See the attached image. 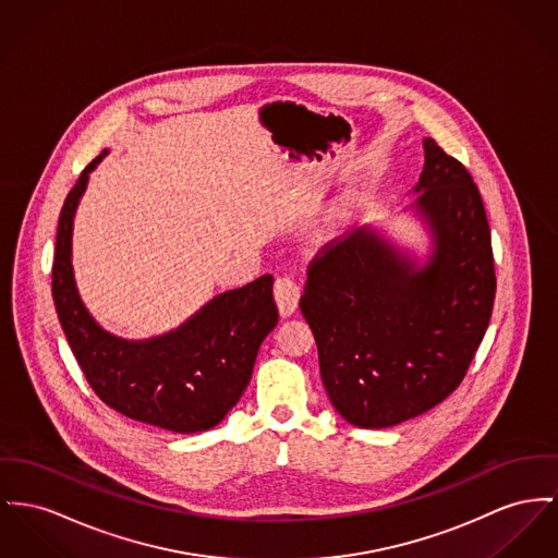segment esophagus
I'll return each instance as SVG.
<instances>
[{
    "instance_id": "34e87169",
    "label": "esophagus",
    "mask_w": 558,
    "mask_h": 558,
    "mask_svg": "<svg viewBox=\"0 0 558 558\" xmlns=\"http://www.w3.org/2000/svg\"><path fill=\"white\" fill-rule=\"evenodd\" d=\"M275 300H277L281 317H290L296 313L300 288L292 277H279L275 281Z\"/></svg>"
}]
</instances>
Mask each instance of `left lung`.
Here are the masks:
<instances>
[{"label":"left lung","mask_w":558,"mask_h":558,"mask_svg":"<svg viewBox=\"0 0 558 558\" xmlns=\"http://www.w3.org/2000/svg\"><path fill=\"white\" fill-rule=\"evenodd\" d=\"M402 211L425 250L366 223L311 264L300 311L336 412L383 429L423 414L461 383L490 322L495 264L481 192L434 140Z\"/></svg>","instance_id":"left-lung-1"}]
</instances>
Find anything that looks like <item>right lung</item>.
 I'll return each instance as SVG.
<instances>
[{
    "mask_svg": "<svg viewBox=\"0 0 558 558\" xmlns=\"http://www.w3.org/2000/svg\"><path fill=\"white\" fill-rule=\"evenodd\" d=\"M104 149L65 198L52 262V300L75 360L95 393L120 414L154 427L196 434L220 425L252 380L262 340L277 326L272 277L216 294L178 328L124 338L86 308L72 262L74 220Z\"/></svg>",
    "mask_w": 558,
    "mask_h": 558,
    "instance_id": "obj_1",
    "label": "right lung"
}]
</instances>
